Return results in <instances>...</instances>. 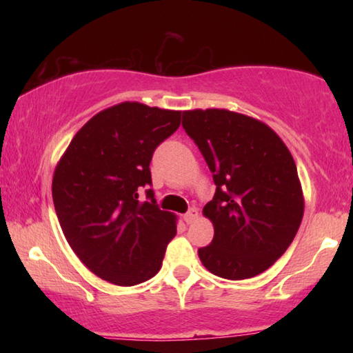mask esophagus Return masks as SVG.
I'll use <instances>...</instances> for the list:
<instances>
[{"instance_id":"obj_1","label":"esophagus","mask_w":353,"mask_h":353,"mask_svg":"<svg viewBox=\"0 0 353 353\" xmlns=\"http://www.w3.org/2000/svg\"><path fill=\"white\" fill-rule=\"evenodd\" d=\"M198 216H199V213H198V210H196V208L193 207V208H190V210L183 214V221H185V223H187V224H191L194 219H198Z\"/></svg>"}]
</instances>
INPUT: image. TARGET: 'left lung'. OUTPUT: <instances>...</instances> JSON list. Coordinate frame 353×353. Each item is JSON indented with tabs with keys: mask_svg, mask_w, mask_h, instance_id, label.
Returning <instances> with one entry per match:
<instances>
[{
	"mask_svg": "<svg viewBox=\"0 0 353 353\" xmlns=\"http://www.w3.org/2000/svg\"><path fill=\"white\" fill-rule=\"evenodd\" d=\"M182 126L216 185L204 216L212 243L198 250L214 276H259L283 255L301 225L303 194L288 148L259 119L225 109L185 110Z\"/></svg>",
	"mask_w": 353,
	"mask_h": 353,
	"instance_id": "obj_1",
	"label": "left lung"
}]
</instances>
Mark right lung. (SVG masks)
Instances as JSON below:
<instances>
[{"instance_id": "right-lung-1", "label": "right lung", "mask_w": 353, "mask_h": 353, "mask_svg": "<svg viewBox=\"0 0 353 353\" xmlns=\"http://www.w3.org/2000/svg\"><path fill=\"white\" fill-rule=\"evenodd\" d=\"M179 110L121 103L94 115L71 140L52 177V201L71 249L93 274L119 286L162 268L176 216L160 210L149 163L181 126Z\"/></svg>"}]
</instances>
